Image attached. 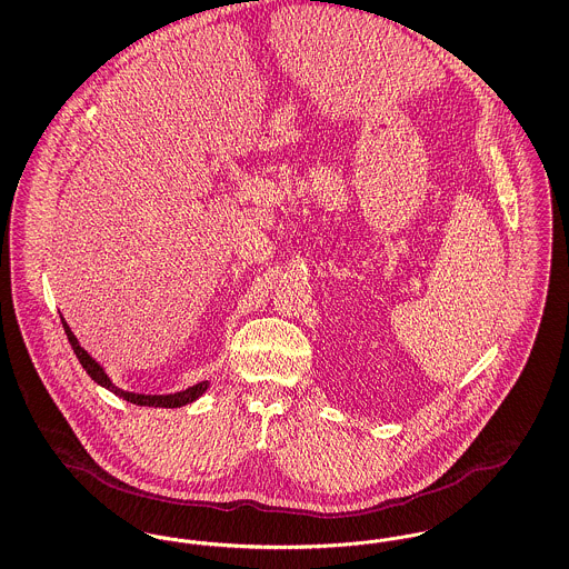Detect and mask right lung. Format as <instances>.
I'll return each mask as SVG.
<instances>
[{
  "label": "right lung",
  "instance_id": "obj_1",
  "mask_svg": "<svg viewBox=\"0 0 569 569\" xmlns=\"http://www.w3.org/2000/svg\"><path fill=\"white\" fill-rule=\"evenodd\" d=\"M61 325H63V330H66V335H68V341H70L74 353H77L82 369L87 371V376L93 379L96 383L104 386L112 395L126 399L128 403H134V406L140 407H166V409H170V407H183L188 406V403H193V401H196L198 397H202V395L207 392V388H209V381H200V383H196V386H190V388H186V390H181V392H172V395H138V392L121 390L119 386L112 383V379L107 376L104 367H102L100 362H96V360L87 353V350L81 348L79 339L74 337V332L70 330V326H68V322H66L63 318H61Z\"/></svg>",
  "mask_w": 569,
  "mask_h": 569
}]
</instances>
